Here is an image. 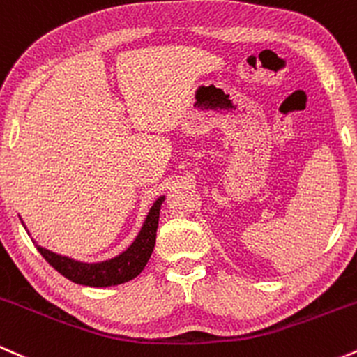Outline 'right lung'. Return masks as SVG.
I'll return each mask as SVG.
<instances>
[{
  "label": "right lung",
  "mask_w": 357,
  "mask_h": 357,
  "mask_svg": "<svg viewBox=\"0 0 357 357\" xmlns=\"http://www.w3.org/2000/svg\"><path fill=\"white\" fill-rule=\"evenodd\" d=\"M162 202H165V196H161L153 204L134 243L124 253H121L116 258H110L107 261L82 264V261L72 260L68 257L56 255V253L47 248H36L56 272L68 278V280L75 282V284L87 287H110L124 284V282H129L134 277H137L151 258V253H153L155 245V231H158L159 210H161Z\"/></svg>",
  "instance_id": "obj_1"
}]
</instances>
